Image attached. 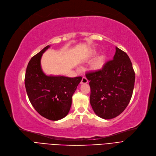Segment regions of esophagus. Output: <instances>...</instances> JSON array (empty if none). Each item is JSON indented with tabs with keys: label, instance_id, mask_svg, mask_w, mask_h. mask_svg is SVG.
Returning a JSON list of instances; mask_svg holds the SVG:
<instances>
[{
	"label": "esophagus",
	"instance_id": "34e87169",
	"mask_svg": "<svg viewBox=\"0 0 156 156\" xmlns=\"http://www.w3.org/2000/svg\"><path fill=\"white\" fill-rule=\"evenodd\" d=\"M88 82V80L87 79V78L86 77H82V80H81V82H80V84H87Z\"/></svg>",
	"mask_w": 156,
	"mask_h": 156
}]
</instances>
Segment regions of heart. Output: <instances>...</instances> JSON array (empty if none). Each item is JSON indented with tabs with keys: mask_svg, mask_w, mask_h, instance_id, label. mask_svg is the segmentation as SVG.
<instances>
[{
	"mask_svg": "<svg viewBox=\"0 0 156 156\" xmlns=\"http://www.w3.org/2000/svg\"><path fill=\"white\" fill-rule=\"evenodd\" d=\"M92 53L94 54V51H93ZM105 62V60L104 56L98 57L93 62V65H92V68L95 70H98L101 69L104 66Z\"/></svg>",
	"mask_w": 156,
	"mask_h": 156,
	"instance_id": "b5f03b06",
	"label": "heart"
}]
</instances>
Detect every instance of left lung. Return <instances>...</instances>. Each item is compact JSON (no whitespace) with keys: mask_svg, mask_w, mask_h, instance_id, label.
<instances>
[{"mask_svg":"<svg viewBox=\"0 0 156 156\" xmlns=\"http://www.w3.org/2000/svg\"><path fill=\"white\" fill-rule=\"evenodd\" d=\"M86 76L90 81V103L98 116L109 120L125 110L132 96L135 79L131 60L125 51L116 47L113 60Z\"/></svg>","mask_w":156,"mask_h":156,"instance_id":"obj_1","label":"left lung"}]
</instances>
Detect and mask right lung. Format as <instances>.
<instances>
[{"instance_id": "1", "label": "right lung", "mask_w": 156, "mask_h": 156, "mask_svg": "<svg viewBox=\"0 0 156 156\" xmlns=\"http://www.w3.org/2000/svg\"><path fill=\"white\" fill-rule=\"evenodd\" d=\"M50 47L47 46L30 60L24 83L27 96L36 111L45 118L57 121L69 113L72 95L82 77L46 75L41 67V58Z\"/></svg>"}]
</instances>
